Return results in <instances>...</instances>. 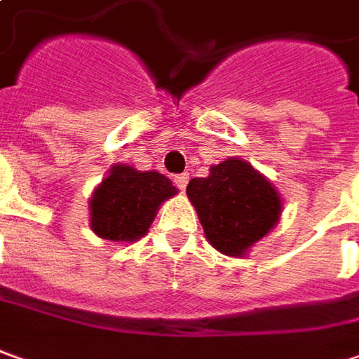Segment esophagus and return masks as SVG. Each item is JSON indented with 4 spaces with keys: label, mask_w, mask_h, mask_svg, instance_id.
I'll list each match as a JSON object with an SVG mask.
<instances>
[{
    "label": "esophagus",
    "mask_w": 359,
    "mask_h": 359,
    "mask_svg": "<svg viewBox=\"0 0 359 359\" xmlns=\"http://www.w3.org/2000/svg\"><path fill=\"white\" fill-rule=\"evenodd\" d=\"M175 184H177V189L184 190L187 189V184H189V175L187 172H182V175H175Z\"/></svg>",
    "instance_id": "1"
}]
</instances>
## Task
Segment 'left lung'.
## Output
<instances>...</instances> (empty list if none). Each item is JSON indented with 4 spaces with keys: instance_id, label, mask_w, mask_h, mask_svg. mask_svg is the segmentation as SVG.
<instances>
[{
    "instance_id": "8db88e82",
    "label": "left lung",
    "mask_w": 359,
    "mask_h": 359,
    "mask_svg": "<svg viewBox=\"0 0 359 359\" xmlns=\"http://www.w3.org/2000/svg\"><path fill=\"white\" fill-rule=\"evenodd\" d=\"M187 196L212 248L243 257L277 226L283 198L271 180L240 157L212 165L210 175L192 179Z\"/></svg>"
}]
</instances>
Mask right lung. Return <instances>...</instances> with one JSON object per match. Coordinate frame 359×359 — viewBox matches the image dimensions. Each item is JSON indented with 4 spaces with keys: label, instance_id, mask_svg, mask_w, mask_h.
<instances>
[{
    "label": "right lung",
    "instance_id": "right-lung-1",
    "mask_svg": "<svg viewBox=\"0 0 359 359\" xmlns=\"http://www.w3.org/2000/svg\"><path fill=\"white\" fill-rule=\"evenodd\" d=\"M179 192L157 170L116 163L90 196V228L97 238L133 243L147 236L161 204Z\"/></svg>",
    "mask_w": 359,
    "mask_h": 359
}]
</instances>
